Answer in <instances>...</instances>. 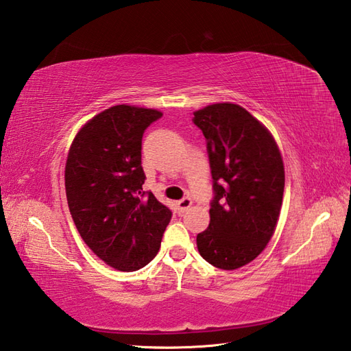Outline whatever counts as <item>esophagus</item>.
<instances>
[{
  "label": "esophagus",
  "instance_id": "obj_1",
  "mask_svg": "<svg viewBox=\"0 0 351 351\" xmlns=\"http://www.w3.org/2000/svg\"><path fill=\"white\" fill-rule=\"evenodd\" d=\"M191 206H192V198H189V197H184V198H182L180 201L177 202V207H178V210H180L182 213H184L186 210H188Z\"/></svg>",
  "mask_w": 351,
  "mask_h": 351
}]
</instances>
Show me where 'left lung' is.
I'll return each mask as SVG.
<instances>
[{"instance_id":"8db88e82","label":"left lung","mask_w":351,"mask_h":351,"mask_svg":"<svg viewBox=\"0 0 351 351\" xmlns=\"http://www.w3.org/2000/svg\"><path fill=\"white\" fill-rule=\"evenodd\" d=\"M192 121L206 138L215 193L197 246L212 266L234 270L274 236L284 197L282 158L270 132L239 105H208Z\"/></svg>"}]
</instances>
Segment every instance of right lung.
I'll list each match as a JSON object with an SVG mask.
<instances>
[{
	"label": "right lung",
	"mask_w": 351,
	"mask_h": 351,
	"mask_svg": "<svg viewBox=\"0 0 351 351\" xmlns=\"http://www.w3.org/2000/svg\"><path fill=\"white\" fill-rule=\"evenodd\" d=\"M162 112L117 105L77 132L66 162V195L87 246L121 271L149 264L159 252L171 210L143 191L145 129Z\"/></svg>",
	"instance_id": "obj_1"
}]
</instances>
